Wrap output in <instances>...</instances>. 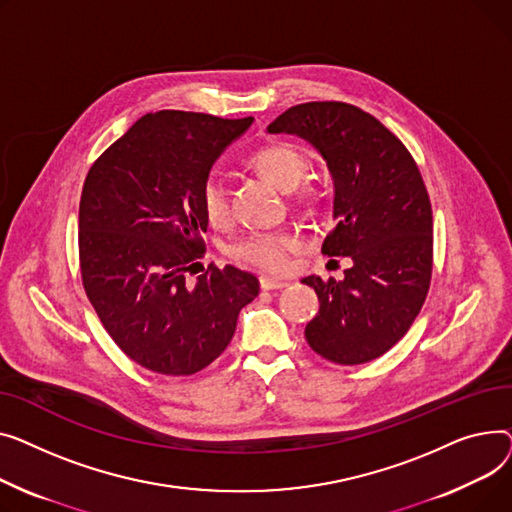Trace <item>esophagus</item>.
<instances>
[{
	"mask_svg": "<svg viewBox=\"0 0 512 512\" xmlns=\"http://www.w3.org/2000/svg\"><path fill=\"white\" fill-rule=\"evenodd\" d=\"M289 283H285V281H279V279H270V277H260V287L264 289V291H270V289H283V287H287Z\"/></svg>",
	"mask_w": 512,
	"mask_h": 512,
	"instance_id": "34e87169",
	"label": "esophagus"
}]
</instances>
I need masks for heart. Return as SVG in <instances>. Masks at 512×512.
<instances>
[{
	"instance_id": "1",
	"label": "heart",
	"mask_w": 512,
	"mask_h": 512,
	"mask_svg": "<svg viewBox=\"0 0 512 512\" xmlns=\"http://www.w3.org/2000/svg\"><path fill=\"white\" fill-rule=\"evenodd\" d=\"M250 165L285 192L297 190L308 173L306 155L285 142L258 148L250 157ZM200 202L210 225H225L229 221V190L219 173H210L204 179ZM299 246H302V239L293 231H254L235 244L233 256L239 262L268 270V273H281L287 266L289 254Z\"/></svg>"
}]
</instances>
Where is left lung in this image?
I'll return each instance as SVG.
<instances>
[{"instance_id": "8db88e82", "label": "left lung", "mask_w": 512, "mask_h": 512, "mask_svg": "<svg viewBox=\"0 0 512 512\" xmlns=\"http://www.w3.org/2000/svg\"><path fill=\"white\" fill-rule=\"evenodd\" d=\"M268 134L299 136L324 159L335 229L322 254L351 260L341 281L302 279L320 302L306 341L328 362H372L407 333L430 287L432 206L424 179L393 132L347 103L295 105Z\"/></svg>"}]
</instances>
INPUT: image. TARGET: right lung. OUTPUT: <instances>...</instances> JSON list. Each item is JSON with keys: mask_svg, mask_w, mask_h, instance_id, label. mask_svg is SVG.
I'll use <instances>...</instances> for the list:
<instances>
[{"mask_svg": "<svg viewBox=\"0 0 512 512\" xmlns=\"http://www.w3.org/2000/svg\"><path fill=\"white\" fill-rule=\"evenodd\" d=\"M252 122L148 113L86 175L82 283L109 337L150 372L190 376L213 364L260 291L254 275L229 264L186 281L204 252V179Z\"/></svg>", "mask_w": 512, "mask_h": 512, "instance_id": "right-lung-1", "label": "right lung"}]
</instances>
